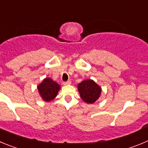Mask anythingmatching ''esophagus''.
I'll return each instance as SVG.
<instances>
[{
  "label": "esophagus",
  "instance_id": "obj_1",
  "mask_svg": "<svg viewBox=\"0 0 148 148\" xmlns=\"http://www.w3.org/2000/svg\"><path fill=\"white\" fill-rule=\"evenodd\" d=\"M71 83V82L70 80H69V81H67V82H63V85H64V86H68V85H70V84Z\"/></svg>",
  "mask_w": 148,
  "mask_h": 148
}]
</instances>
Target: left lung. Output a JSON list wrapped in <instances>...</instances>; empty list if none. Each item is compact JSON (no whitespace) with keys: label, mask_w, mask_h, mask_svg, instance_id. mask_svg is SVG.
<instances>
[{"label":"left lung","mask_w":148,"mask_h":148,"mask_svg":"<svg viewBox=\"0 0 148 148\" xmlns=\"http://www.w3.org/2000/svg\"><path fill=\"white\" fill-rule=\"evenodd\" d=\"M79 95L82 100L88 104H93L99 99L102 88L93 79H86L77 85Z\"/></svg>","instance_id":"8db88e82"}]
</instances>
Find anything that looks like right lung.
I'll use <instances>...</instances> for the list:
<instances>
[{
    "label": "right lung",
    "mask_w": 148,
    "mask_h": 148,
    "mask_svg": "<svg viewBox=\"0 0 148 148\" xmlns=\"http://www.w3.org/2000/svg\"><path fill=\"white\" fill-rule=\"evenodd\" d=\"M38 93L45 102H50L57 97L60 86L52 79L46 77L38 86Z\"/></svg>",
    "instance_id": "obj_1"
}]
</instances>
